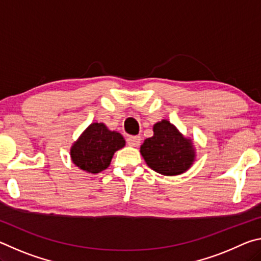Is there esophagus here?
<instances>
[{"label": "esophagus", "mask_w": 261, "mask_h": 261, "mask_svg": "<svg viewBox=\"0 0 261 261\" xmlns=\"http://www.w3.org/2000/svg\"><path fill=\"white\" fill-rule=\"evenodd\" d=\"M140 137L139 136H129L126 138V144L129 145V146L132 147H137L140 145Z\"/></svg>", "instance_id": "1"}]
</instances>
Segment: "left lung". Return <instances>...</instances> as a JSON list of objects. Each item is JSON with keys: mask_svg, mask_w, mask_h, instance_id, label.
<instances>
[{"mask_svg": "<svg viewBox=\"0 0 261 261\" xmlns=\"http://www.w3.org/2000/svg\"><path fill=\"white\" fill-rule=\"evenodd\" d=\"M154 135L144 140L140 153L147 166L166 176L187 171L194 161V148L169 121L162 120L153 126Z\"/></svg>", "mask_w": 261, "mask_h": 261, "instance_id": "obj_1", "label": "left lung"}]
</instances>
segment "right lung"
Listing matches in <instances>:
<instances>
[{"mask_svg":"<svg viewBox=\"0 0 261 261\" xmlns=\"http://www.w3.org/2000/svg\"><path fill=\"white\" fill-rule=\"evenodd\" d=\"M125 145L121 134L110 131L103 123H93L71 147L72 162L87 173L98 174L108 168L114 153Z\"/></svg>","mask_w":261,"mask_h":261,"instance_id":"1","label":"right lung"}]
</instances>
